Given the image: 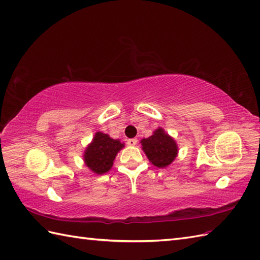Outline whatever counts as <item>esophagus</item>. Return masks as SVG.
Instances as JSON below:
<instances>
[{
    "mask_svg": "<svg viewBox=\"0 0 260 260\" xmlns=\"http://www.w3.org/2000/svg\"><path fill=\"white\" fill-rule=\"evenodd\" d=\"M127 144L129 146H135L137 144V139H129L127 140Z\"/></svg>",
    "mask_w": 260,
    "mask_h": 260,
    "instance_id": "1",
    "label": "esophagus"
}]
</instances>
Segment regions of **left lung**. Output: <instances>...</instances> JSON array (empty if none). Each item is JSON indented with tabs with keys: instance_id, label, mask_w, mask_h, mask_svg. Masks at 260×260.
I'll return each mask as SVG.
<instances>
[{
	"instance_id": "left-lung-1",
	"label": "left lung",
	"mask_w": 260,
	"mask_h": 260,
	"mask_svg": "<svg viewBox=\"0 0 260 260\" xmlns=\"http://www.w3.org/2000/svg\"><path fill=\"white\" fill-rule=\"evenodd\" d=\"M141 146L148 161L154 167L159 169L168 168L170 164H172L179 153V147L175 140L162 127H158L154 131L150 137L143 139L141 141Z\"/></svg>"
}]
</instances>
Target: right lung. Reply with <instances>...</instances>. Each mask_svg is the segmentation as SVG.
I'll list each match as a JSON object with an SVG mask.
<instances>
[{"instance_id":"right-lung-1","label":"right lung","mask_w":260,"mask_h":260,"mask_svg":"<svg viewBox=\"0 0 260 260\" xmlns=\"http://www.w3.org/2000/svg\"><path fill=\"white\" fill-rule=\"evenodd\" d=\"M124 146V143L119 140H114L108 134L96 132L82 155L85 165L95 174L107 173L113 168L116 155Z\"/></svg>"}]
</instances>
